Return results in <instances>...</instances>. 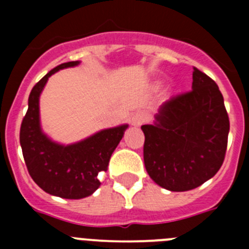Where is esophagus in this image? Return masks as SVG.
I'll return each mask as SVG.
<instances>
[{
	"instance_id": "obj_1",
	"label": "esophagus",
	"mask_w": 249,
	"mask_h": 249,
	"mask_svg": "<svg viewBox=\"0 0 249 249\" xmlns=\"http://www.w3.org/2000/svg\"><path fill=\"white\" fill-rule=\"evenodd\" d=\"M147 113L144 111L136 112L131 118V124L133 127H141L147 121Z\"/></svg>"
}]
</instances>
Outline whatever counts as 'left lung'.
Returning <instances> with one entry per match:
<instances>
[{"mask_svg":"<svg viewBox=\"0 0 249 249\" xmlns=\"http://www.w3.org/2000/svg\"><path fill=\"white\" fill-rule=\"evenodd\" d=\"M144 133L143 160L162 188L184 192L218 172L227 149L230 120L212 78L193 67L192 91L166 101Z\"/></svg>","mask_w":249,"mask_h":249,"instance_id":"8db88e82","label":"left lung"}]
</instances>
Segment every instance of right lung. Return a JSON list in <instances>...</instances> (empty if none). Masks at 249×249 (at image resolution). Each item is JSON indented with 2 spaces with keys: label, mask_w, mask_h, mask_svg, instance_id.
Masks as SVG:
<instances>
[{
  "label": "right lung",
  "mask_w": 249,
  "mask_h": 249,
  "mask_svg": "<svg viewBox=\"0 0 249 249\" xmlns=\"http://www.w3.org/2000/svg\"><path fill=\"white\" fill-rule=\"evenodd\" d=\"M78 65L80 61H72L57 66L35 85L19 131L22 153L32 179L45 192L67 199L89 197L101 186L98 175L107 171L109 158L128 127L102 129L71 144L54 142L42 131L39 96L48 78L59 70Z\"/></svg>",
  "instance_id": "1"
}]
</instances>
